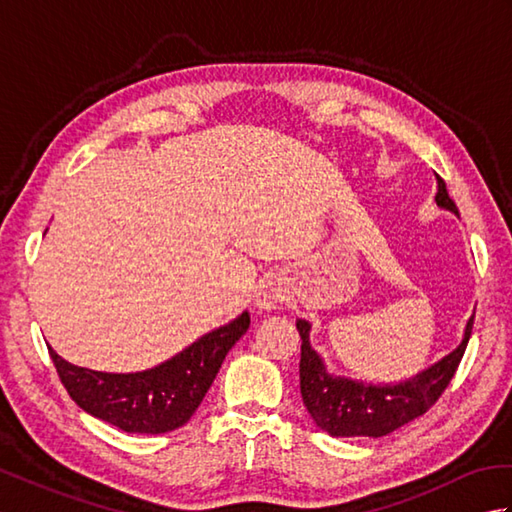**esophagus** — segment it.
I'll return each instance as SVG.
<instances>
[{"label": "esophagus", "instance_id": "esophagus-1", "mask_svg": "<svg viewBox=\"0 0 512 512\" xmlns=\"http://www.w3.org/2000/svg\"><path fill=\"white\" fill-rule=\"evenodd\" d=\"M284 299V295H281L279 288H273V286H266L262 288V292L257 295V308L259 310H275L277 303Z\"/></svg>", "mask_w": 512, "mask_h": 512}]
</instances>
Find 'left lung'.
Returning a JSON list of instances; mask_svg holds the SVG:
<instances>
[{"label": "left lung", "mask_w": 512, "mask_h": 512, "mask_svg": "<svg viewBox=\"0 0 512 512\" xmlns=\"http://www.w3.org/2000/svg\"><path fill=\"white\" fill-rule=\"evenodd\" d=\"M436 202L440 209L458 215V206L449 198L447 184L438 176ZM310 328L306 319H297L301 336L299 387L301 398L314 424L332 438H383L405 427L431 409L442 391L447 389L458 369L466 345L471 339L473 317L466 321L464 336L453 352L438 363L422 369L416 376L400 383H363L347 376L328 372L321 354L310 345Z\"/></svg>", "instance_id": "obj_1"}]
</instances>
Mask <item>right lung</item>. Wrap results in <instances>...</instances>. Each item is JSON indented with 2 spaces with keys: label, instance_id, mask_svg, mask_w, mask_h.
<instances>
[{
  "label": "right lung",
  "instance_id": "right-lung-1",
  "mask_svg": "<svg viewBox=\"0 0 512 512\" xmlns=\"http://www.w3.org/2000/svg\"><path fill=\"white\" fill-rule=\"evenodd\" d=\"M248 325L250 314L244 310L233 321L202 334L165 363L129 374L72 365L50 345L48 350L63 387L83 411L127 433L158 436L191 420L228 350L246 334Z\"/></svg>",
  "mask_w": 512,
  "mask_h": 512
}]
</instances>
